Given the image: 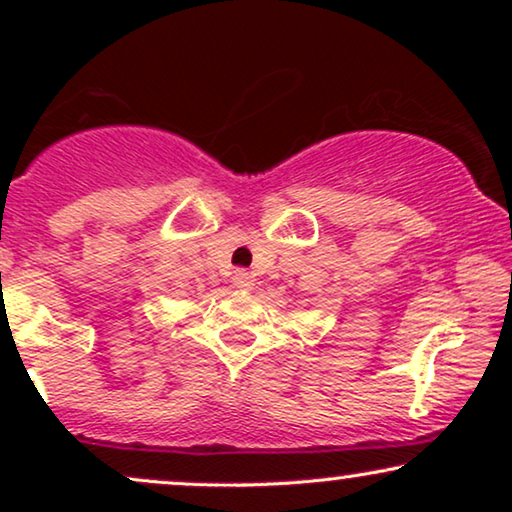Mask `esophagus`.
Listing matches in <instances>:
<instances>
[{"instance_id":"1","label":"esophagus","mask_w":512,"mask_h":512,"mask_svg":"<svg viewBox=\"0 0 512 512\" xmlns=\"http://www.w3.org/2000/svg\"><path fill=\"white\" fill-rule=\"evenodd\" d=\"M233 286H237V289H254V277H251V272L247 270H237L233 275Z\"/></svg>"}]
</instances>
